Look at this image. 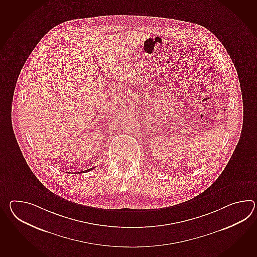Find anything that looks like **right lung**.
I'll return each instance as SVG.
<instances>
[{
    "instance_id": "1",
    "label": "right lung",
    "mask_w": 257,
    "mask_h": 257,
    "mask_svg": "<svg viewBox=\"0 0 257 257\" xmlns=\"http://www.w3.org/2000/svg\"><path fill=\"white\" fill-rule=\"evenodd\" d=\"M93 169H94V168H90V169H88V170H86V171H81V172H86V171H92V170H93Z\"/></svg>"
}]
</instances>
